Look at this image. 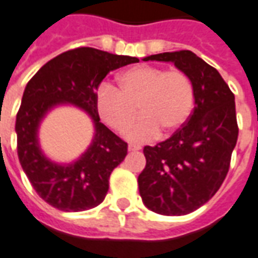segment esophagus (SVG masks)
<instances>
[{
    "label": "esophagus",
    "instance_id": "34e87169",
    "mask_svg": "<svg viewBox=\"0 0 258 258\" xmlns=\"http://www.w3.org/2000/svg\"><path fill=\"white\" fill-rule=\"evenodd\" d=\"M139 146H135V145H128V150L130 152H137V150H139Z\"/></svg>",
    "mask_w": 258,
    "mask_h": 258
}]
</instances>
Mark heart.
Here are the masks:
<instances>
[{
  "label": "heart",
  "mask_w": 258,
  "mask_h": 258,
  "mask_svg": "<svg viewBox=\"0 0 258 258\" xmlns=\"http://www.w3.org/2000/svg\"><path fill=\"white\" fill-rule=\"evenodd\" d=\"M119 89L104 83L95 93V109L101 120L116 133H127L135 142L148 141L161 131L169 137L182 128L194 108V86L180 70L138 66L120 74Z\"/></svg>",
  "instance_id": "b5f03b06"
}]
</instances>
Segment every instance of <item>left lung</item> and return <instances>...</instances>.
Masks as SVG:
<instances>
[{"mask_svg":"<svg viewBox=\"0 0 258 258\" xmlns=\"http://www.w3.org/2000/svg\"><path fill=\"white\" fill-rule=\"evenodd\" d=\"M173 62L194 86V109L182 128L156 146H145L139 194L150 211L182 216L207 204L228 172L238 139L235 97L221 75L190 50L167 51L144 61Z\"/></svg>","mask_w":258,"mask_h":258,"instance_id":"1","label":"left lung"}]
</instances>
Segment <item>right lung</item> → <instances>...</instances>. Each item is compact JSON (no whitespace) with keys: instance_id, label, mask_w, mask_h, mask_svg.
<instances>
[{"instance_id":"add662e5","label":"right lung","mask_w":258,"mask_h":258,"mask_svg":"<svg viewBox=\"0 0 258 258\" xmlns=\"http://www.w3.org/2000/svg\"><path fill=\"white\" fill-rule=\"evenodd\" d=\"M93 47H78L47 61L23 93L16 116L17 156L38 196L62 212H82L104 201L109 176L127 156V144L100 121L95 93L110 71L138 62ZM74 104L93 119L95 137L76 162L58 164L39 146L37 128L47 111L58 104Z\"/></svg>"}]
</instances>
